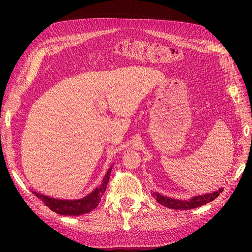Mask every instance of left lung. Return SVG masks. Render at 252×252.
Listing matches in <instances>:
<instances>
[{"mask_svg":"<svg viewBox=\"0 0 252 252\" xmlns=\"http://www.w3.org/2000/svg\"><path fill=\"white\" fill-rule=\"evenodd\" d=\"M224 188H220L217 191H212L209 193H205L201 195H195L188 201L185 200H175L173 197L165 196L163 194H159L158 192H152L151 194L154 195L155 199L158 204H161L167 208H171L175 210H189L193 209L196 207H201L202 205L207 204L219 196V194L222 192Z\"/></svg>","mask_w":252,"mask_h":252,"instance_id":"obj_1","label":"left lung"}]
</instances>
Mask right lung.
<instances>
[{"instance_id": "1", "label": "right lung", "mask_w": 252, "mask_h": 252, "mask_svg": "<svg viewBox=\"0 0 252 252\" xmlns=\"http://www.w3.org/2000/svg\"><path fill=\"white\" fill-rule=\"evenodd\" d=\"M112 166L107 170V172H106L101 185L96 187L94 191L89 193L88 195L82 197V199L61 200V199H55V197L44 195L35 191H33V193L39 197V199L46 205L47 207H49L50 210L59 213V215L81 216V215H84V213H88L89 211L94 210L96 207L101 201V197L104 195L106 187H107V184L109 182Z\"/></svg>"}]
</instances>
